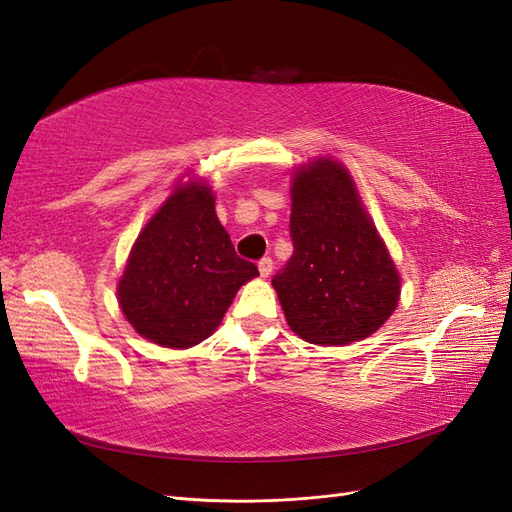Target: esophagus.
Segmentation results:
<instances>
[{"label":"esophagus","instance_id":"esophagus-1","mask_svg":"<svg viewBox=\"0 0 512 512\" xmlns=\"http://www.w3.org/2000/svg\"><path fill=\"white\" fill-rule=\"evenodd\" d=\"M258 271H260L262 277H269V275L273 273V260H271L269 256L262 258V260L258 262Z\"/></svg>","mask_w":512,"mask_h":512}]
</instances>
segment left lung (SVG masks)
Instances as JSON below:
<instances>
[{
  "label": "left lung",
  "mask_w": 512,
  "mask_h": 512,
  "mask_svg": "<svg viewBox=\"0 0 512 512\" xmlns=\"http://www.w3.org/2000/svg\"><path fill=\"white\" fill-rule=\"evenodd\" d=\"M294 254L273 288L292 333L316 346H348L393 316L401 275L348 166L333 156L294 166Z\"/></svg>",
  "instance_id": "1"
}]
</instances>
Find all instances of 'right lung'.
I'll list each match as a JSON object with an SVG mask.
<instances>
[{
	"label": "right lung",
	"mask_w": 512,
	"mask_h": 512,
	"mask_svg": "<svg viewBox=\"0 0 512 512\" xmlns=\"http://www.w3.org/2000/svg\"><path fill=\"white\" fill-rule=\"evenodd\" d=\"M256 275L218 220L213 185L190 170L134 239L117 303L151 344L188 350L220 327L239 288Z\"/></svg>",
	"instance_id": "right-lung-1"
}]
</instances>
